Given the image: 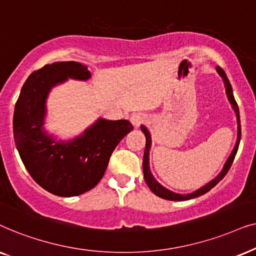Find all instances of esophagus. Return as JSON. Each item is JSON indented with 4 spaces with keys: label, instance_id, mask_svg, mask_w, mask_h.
Instances as JSON below:
<instances>
[{
    "label": "esophagus",
    "instance_id": "1",
    "mask_svg": "<svg viewBox=\"0 0 256 256\" xmlns=\"http://www.w3.org/2000/svg\"><path fill=\"white\" fill-rule=\"evenodd\" d=\"M130 120L134 128H138L139 125L142 124V122L146 120V117H145V114H134L131 116Z\"/></svg>",
    "mask_w": 256,
    "mask_h": 256
}]
</instances>
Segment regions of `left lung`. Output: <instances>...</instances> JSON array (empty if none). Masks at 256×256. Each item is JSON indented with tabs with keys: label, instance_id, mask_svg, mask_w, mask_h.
I'll return each mask as SVG.
<instances>
[{
	"label": "left lung",
	"instance_id": "obj_1",
	"mask_svg": "<svg viewBox=\"0 0 256 256\" xmlns=\"http://www.w3.org/2000/svg\"><path fill=\"white\" fill-rule=\"evenodd\" d=\"M216 71H218V74H220V77L224 80V88H226L227 98H228V100H230V103L232 104V108H233L235 114H236L238 139H236V144H235V148H234L233 151H232L230 156H228V159H227L226 164H224L222 171H221L219 174H218L216 178L212 180V182L206 184V185L202 186V188L194 190V192H192V193L178 194V193L172 192V190L165 188V187L160 185V184L154 179V176H152L151 170H150V162H148V160H150V158H148L150 148H151V134H150L148 128H146L145 126L142 125V131L144 132V134L146 137V146H145V152H144V159H142V171H144V179H145L146 184H148V186L150 187V190H151L152 192L154 193L156 196H158L159 198H162V199H166V200H172V202H182V200H190V199H193V198L202 196V194H205V193L208 192V190H212L213 187L216 186V184L219 182L224 176L227 174V172L230 171L232 164H233V160L235 158V154H236V152H238V148H239L240 139H241V124H240L239 106H238L236 102H235V98L233 96V90H232V85H230V80H228V78L226 76V72H224V71L221 69L220 66H216Z\"/></svg>",
	"mask_w": 256,
	"mask_h": 256
}]
</instances>
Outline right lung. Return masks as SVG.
Segmentation results:
<instances>
[{
  "instance_id": "1",
  "label": "right lung",
  "mask_w": 256,
  "mask_h": 256,
  "mask_svg": "<svg viewBox=\"0 0 256 256\" xmlns=\"http://www.w3.org/2000/svg\"><path fill=\"white\" fill-rule=\"evenodd\" d=\"M86 66L56 62L34 71L23 84L14 111V138L26 171L40 187L60 196L83 194L103 178L108 160L134 130L128 120L98 119L70 142H56L44 131L48 94L68 78L86 80Z\"/></svg>"
}]
</instances>
